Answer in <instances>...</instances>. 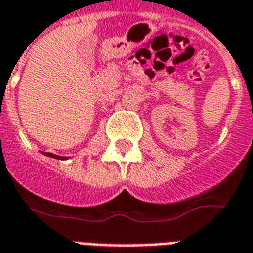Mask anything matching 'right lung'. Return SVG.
I'll return each mask as SVG.
<instances>
[{"instance_id": "right-lung-1", "label": "right lung", "mask_w": 253, "mask_h": 253, "mask_svg": "<svg viewBox=\"0 0 253 253\" xmlns=\"http://www.w3.org/2000/svg\"><path fill=\"white\" fill-rule=\"evenodd\" d=\"M44 154H46V156H50V157H54V159H62V157H61V156H57V154L46 153V152H44Z\"/></svg>"}]
</instances>
